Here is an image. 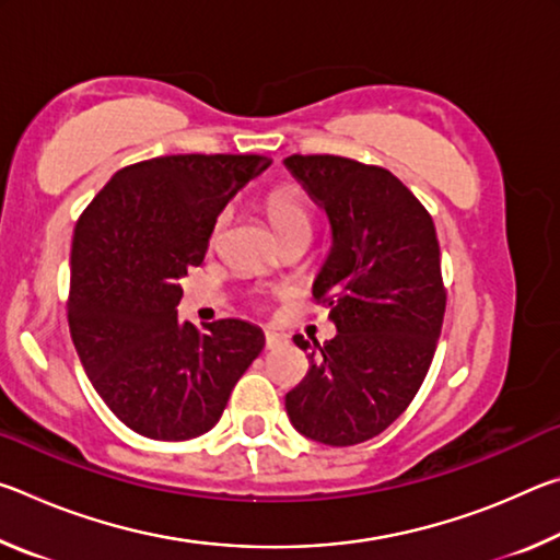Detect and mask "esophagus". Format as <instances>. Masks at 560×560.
<instances>
[{
	"instance_id": "esophagus-1",
	"label": "esophagus",
	"mask_w": 560,
	"mask_h": 560,
	"mask_svg": "<svg viewBox=\"0 0 560 560\" xmlns=\"http://www.w3.org/2000/svg\"><path fill=\"white\" fill-rule=\"evenodd\" d=\"M264 343H267V348H277L283 343V336L277 330H264Z\"/></svg>"
}]
</instances>
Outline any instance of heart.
I'll return each instance as SVG.
<instances>
[{
	"label": "heart",
	"mask_w": 560,
	"mask_h": 560,
	"mask_svg": "<svg viewBox=\"0 0 560 560\" xmlns=\"http://www.w3.org/2000/svg\"><path fill=\"white\" fill-rule=\"evenodd\" d=\"M264 212H267L273 232H277L281 242L293 240V236H306L308 240L311 232H314V214H311L301 192H296L293 187L271 189V192L264 197ZM230 222H232V210L230 207H224L212 222V232H210L212 244L220 242V236Z\"/></svg>",
	"instance_id": "obj_1"
}]
</instances>
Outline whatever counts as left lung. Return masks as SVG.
<instances>
[{"label":"left lung","instance_id":"obj_1","mask_svg":"<svg viewBox=\"0 0 560 560\" xmlns=\"http://www.w3.org/2000/svg\"><path fill=\"white\" fill-rule=\"evenodd\" d=\"M287 167L324 207L334 246L314 299L338 328L287 395L301 434L330 447L373 440L415 400L447 306L440 242L424 205L390 170L340 155H289Z\"/></svg>","mask_w":560,"mask_h":560}]
</instances>
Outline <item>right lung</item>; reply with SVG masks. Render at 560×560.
Segmentation results:
<instances>
[{
	"label": "right lung",
	"instance_id": "1",
	"mask_svg": "<svg viewBox=\"0 0 560 560\" xmlns=\"http://www.w3.org/2000/svg\"><path fill=\"white\" fill-rule=\"evenodd\" d=\"M267 155H165L118 170L81 212L66 301L71 338L110 412L150 440L212 430L264 334L222 318L177 324L179 279L200 267L214 217Z\"/></svg>",
	"mask_w": 560,
	"mask_h": 560
}]
</instances>
